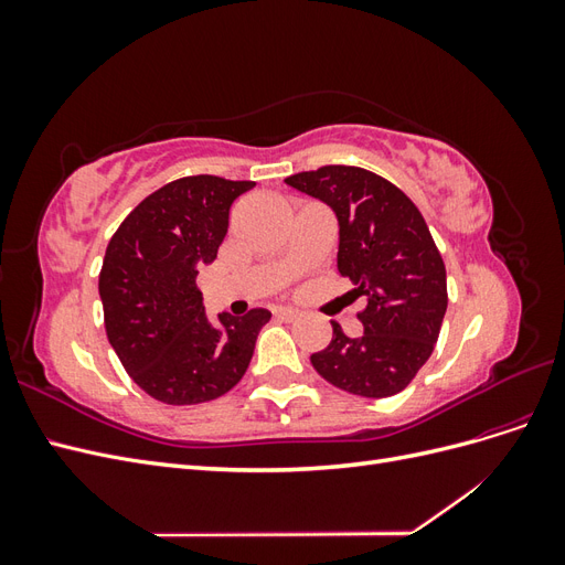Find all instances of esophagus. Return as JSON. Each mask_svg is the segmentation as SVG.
Returning a JSON list of instances; mask_svg holds the SVG:
<instances>
[{
	"instance_id": "1",
	"label": "esophagus",
	"mask_w": 565,
	"mask_h": 565,
	"mask_svg": "<svg viewBox=\"0 0 565 565\" xmlns=\"http://www.w3.org/2000/svg\"><path fill=\"white\" fill-rule=\"evenodd\" d=\"M273 313H276V318H280L285 322H295L301 318V313L297 309H276Z\"/></svg>"
}]
</instances>
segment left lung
Instances as JSON below:
<instances>
[{
	"label": "left lung",
	"mask_w": 565,
	"mask_h": 565,
	"mask_svg": "<svg viewBox=\"0 0 565 565\" xmlns=\"http://www.w3.org/2000/svg\"><path fill=\"white\" fill-rule=\"evenodd\" d=\"M285 183L337 214V268L367 299L358 313L363 334L347 337L332 320L313 367L353 396H393L429 361L448 309L446 264L429 226L401 188L361 167L328 164Z\"/></svg>",
	"instance_id": "obj_1"
}]
</instances>
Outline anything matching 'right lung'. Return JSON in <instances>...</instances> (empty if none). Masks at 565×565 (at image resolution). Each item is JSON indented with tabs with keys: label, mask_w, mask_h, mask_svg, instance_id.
Instances as JSON below:
<instances>
[{
	"label": "right lung",
	"mask_w": 565,
	"mask_h": 565,
	"mask_svg": "<svg viewBox=\"0 0 565 565\" xmlns=\"http://www.w3.org/2000/svg\"><path fill=\"white\" fill-rule=\"evenodd\" d=\"M254 181L185 177L150 193L110 237L98 295L110 347L129 377L167 405L228 393L249 367L270 311L204 316L198 268L216 259L228 212Z\"/></svg>",
	"instance_id": "1"
}]
</instances>
